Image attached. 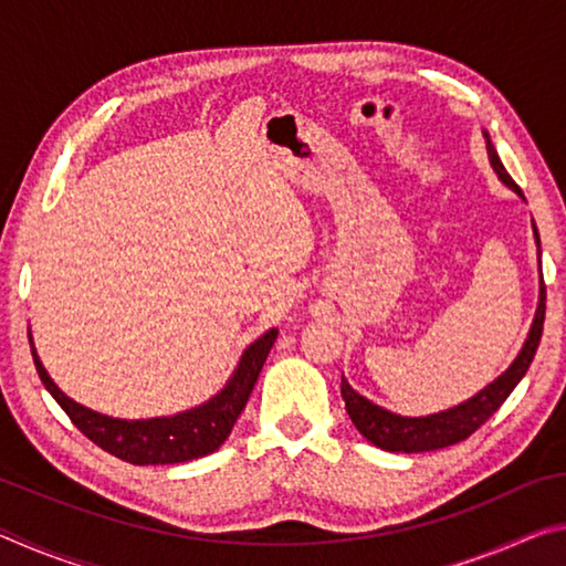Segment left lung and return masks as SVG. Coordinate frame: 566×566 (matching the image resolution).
Instances as JSON below:
<instances>
[{
    "instance_id": "8db88e82",
    "label": "left lung",
    "mask_w": 566,
    "mask_h": 566,
    "mask_svg": "<svg viewBox=\"0 0 566 566\" xmlns=\"http://www.w3.org/2000/svg\"><path fill=\"white\" fill-rule=\"evenodd\" d=\"M484 139H486V155H490V165L496 171V177H500L506 187L514 189L516 195L524 197L522 189L516 187V181L510 177V171L504 169L502 159L496 155V149L486 132H484ZM534 239H536V247H539V232H536V227H534ZM544 310H547V286H544V276H539V304H536L532 329L526 334L524 347L520 354H516V359L510 364V369L502 371L492 385H486L482 391H476L472 399H467L452 409L437 411V415H427V417L395 415V411L381 409L379 405H375V401L361 397L359 391H354L349 387V381L342 377V399H344V407H347L352 424L357 427L359 434L367 437L371 444L379 449H387V452H405V454L432 452V449H442V447L462 442V439L474 434L476 429L504 405V399L512 395V389L520 385L522 377L526 375V369H530L536 347H539V339H542Z\"/></svg>"
}]
</instances>
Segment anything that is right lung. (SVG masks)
<instances>
[{"label":"right lung","mask_w":566,"mask_h":566,"mask_svg":"<svg viewBox=\"0 0 566 566\" xmlns=\"http://www.w3.org/2000/svg\"><path fill=\"white\" fill-rule=\"evenodd\" d=\"M276 339V329L262 334L254 344L244 349L239 359L234 375L229 377L222 391L199 405L195 409L179 411L175 417H155V419H114L99 411L76 405L64 391L54 385L46 375L40 354L34 349L32 334L30 347L32 359L46 391L56 399L66 417L80 432L102 447L104 452L124 459L129 464H179L189 459H199L212 454L214 449L224 444V439L232 432L237 417L247 407V399L252 395L254 381L266 361L272 344Z\"/></svg>","instance_id":"obj_1"}]
</instances>
